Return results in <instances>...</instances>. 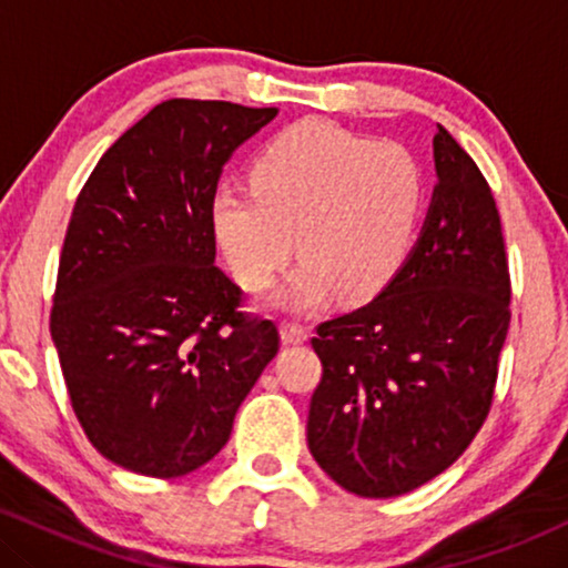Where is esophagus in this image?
Returning <instances> with one entry per match:
<instances>
[{"label": "esophagus", "mask_w": 568, "mask_h": 568, "mask_svg": "<svg viewBox=\"0 0 568 568\" xmlns=\"http://www.w3.org/2000/svg\"><path fill=\"white\" fill-rule=\"evenodd\" d=\"M280 336H283L285 344H302L306 342V336H310V331H306V325L302 323H283L280 325Z\"/></svg>", "instance_id": "obj_1"}]
</instances>
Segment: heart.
<instances>
[{
    "label": "heart",
    "mask_w": 568,
    "mask_h": 568,
    "mask_svg": "<svg viewBox=\"0 0 568 568\" xmlns=\"http://www.w3.org/2000/svg\"><path fill=\"white\" fill-rule=\"evenodd\" d=\"M425 202V168L406 146L306 120L256 154L251 189H219L211 224L251 291L275 280L296 240L302 262L270 304L312 312L334 293L347 304L379 296L406 264Z\"/></svg>",
    "instance_id": "heart-1"
}]
</instances>
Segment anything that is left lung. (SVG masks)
I'll use <instances>...</instances> for the list:
<instances>
[{"instance_id": "obj_1", "label": "left lung", "mask_w": 568, "mask_h": 568, "mask_svg": "<svg viewBox=\"0 0 568 568\" xmlns=\"http://www.w3.org/2000/svg\"><path fill=\"white\" fill-rule=\"evenodd\" d=\"M433 202L414 251L379 296L317 325L323 379L306 443L338 486L389 499L452 467L484 427L510 328L497 202L438 125Z\"/></svg>"}]
</instances>
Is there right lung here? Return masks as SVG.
<instances>
[{"label":"right lung","mask_w":568,"mask_h":568,"mask_svg":"<svg viewBox=\"0 0 568 568\" xmlns=\"http://www.w3.org/2000/svg\"><path fill=\"white\" fill-rule=\"evenodd\" d=\"M277 109L171 98L116 139L74 202L50 312L88 440L114 465L181 478L211 462L277 355L216 266L211 202L234 149Z\"/></svg>","instance_id":"1"}]
</instances>
